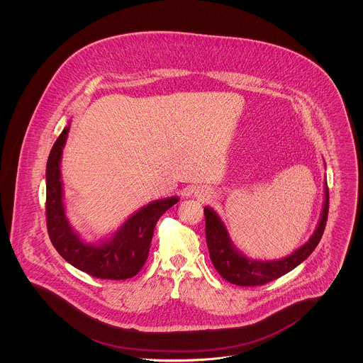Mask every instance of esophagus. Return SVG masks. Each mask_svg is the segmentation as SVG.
Returning a JSON list of instances; mask_svg holds the SVG:
<instances>
[{"label":"esophagus","instance_id":"esophagus-1","mask_svg":"<svg viewBox=\"0 0 363 363\" xmlns=\"http://www.w3.org/2000/svg\"><path fill=\"white\" fill-rule=\"evenodd\" d=\"M200 196H201V193H199V197H200Z\"/></svg>","mask_w":363,"mask_h":363}]
</instances>
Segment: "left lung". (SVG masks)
I'll list each match as a JSON object with an SVG mask.
<instances>
[{
	"mask_svg": "<svg viewBox=\"0 0 363 363\" xmlns=\"http://www.w3.org/2000/svg\"><path fill=\"white\" fill-rule=\"evenodd\" d=\"M329 194L327 179L324 186V203L318 225L309 241L294 250L291 255L279 259H253L246 257L231 240L228 230L220 216L211 207L204 208L206 238L209 257L218 274L237 286H261L283 277L296 268L313 253L321 240L328 219Z\"/></svg>",
	"mask_w": 363,
	"mask_h": 363,
	"instance_id": "8db88e82",
	"label": "left lung"
}]
</instances>
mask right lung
<instances>
[{
	"instance_id": "right-lung-1",
	"label": "right lung",
	"mask_w": 363,
	"mask_h": 363,
	"mask_svg": "<svg viewBox=\"0 0 363 363\" xmlns=\"http://www.w3.org/2000/svg\"><path fill=\"white\" fill-rule=\"evenodd\" d=\"M69 129L68 123L54 143L46 164V218L50 241L70 265L91 277L111 280L133 277L147 261L156 222L179 197L148 203L99 242L83 240L70 225L64 203L61 159Z\"/></svg>"
}]
</instances>
